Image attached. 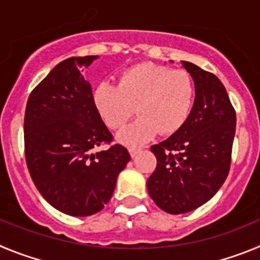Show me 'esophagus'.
<instances>
[{
  "instance_id": "esophagus-1",
  "label": "esophagus",
  "mask_w": 260,
  "mask_h": 260,
  "mask_svg": "<svg viewBox=\"0 0 260 260\" xmlns=\"http://www.w3.org/2000/svg\"><path fill=\"white\" fill-rule=\"evenodd\" d=\"M128 151H129L131 156H132V158H135V156L137 155V154H139L140 151H141V147H135V146H131V147H128Z\"/></svg>"
}]
</instances>
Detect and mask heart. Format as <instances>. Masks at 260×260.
<instances>
[{
    "mask_svg": "<svg viewBox=\"0 0 260 260\" xmlns=\"http://www.w3.org/2000/svg\"><path fill=\"white\" fill-rule=\"evenodd\" d=\"M194 86L185 71L154 63H140L124 70L119 83L104 80L93 92V102L107 127L119 129L135 113L139 118L118 133L125 145L150 141L160 131L171 135L184 125L190 114Z\"/></svg>",
    "mask_w": 260,
    "mask_h": 260,
    "instance_id": "1",
    "label": "heart"
}]
</instances>
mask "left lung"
<instances>
[{
	"instance_id": "obj_1",
	"label": "left lung",
	"mask_w": 260,
	"mask_h": 260,
	"mask_svg": "<svg viewBox=\"0 0 260 260\" xmlns=\"http://www.w3.org/2000/svg\"><path fill=\"white\" fill-rule=\"evenodd\" d=\"M181 63L194 81L193 107L179 131L151 146L156 168L146 182L155 205L174 215L198 209L220 189L236 132L235 109L223 83L193 63Z\"/></svg>"
}]
</instances>
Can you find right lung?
<instances>
[{
	"instance_id": "right-lung-1",
	"label": "right lung",
	"mask_w": 260,
	"mask_h": 260,
	"mask_svg": "<svg viewBox=\"0 0 260 260\" xmlns=\"http://www.w3.org/2000/svg\"><path fill=\"white\" fill-rule=\"evenodd\" d=\"M97 58L58 63L32 90L25 107L28 171L44 200L71 216L101 211L131 159L121 145L97 151L113 140L94 106L92 85L83 76Z\"/></svg>"
}]
</instances>
